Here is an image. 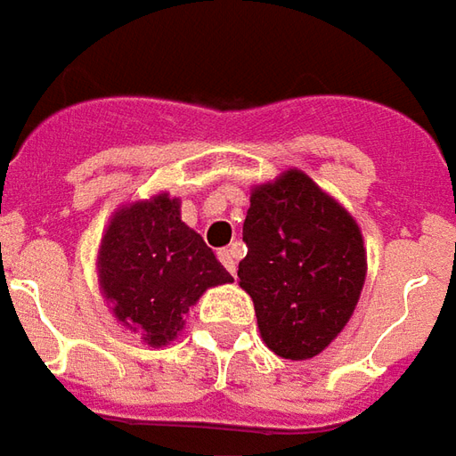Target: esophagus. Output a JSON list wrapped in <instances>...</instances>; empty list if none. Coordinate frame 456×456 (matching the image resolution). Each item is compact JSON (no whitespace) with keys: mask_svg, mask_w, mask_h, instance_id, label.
Wrapping results in <instances>:
<instances>
[{"mask_svg":"<svg viewBox=\"0 0 456 456\" xmlns=\"http://www.w3.org/2000/svg\"><path fill=\"white\" fill-rule=\"evenodd\" d=\"M218 260H221L223 267H225L228 273L235 274V270H238V260H235L233 248H223V250H218Z\"/></svg>","mask_w":456,"mask_h":456,"instance_id":"34e87169","label":"esophagus"}]
</instances>
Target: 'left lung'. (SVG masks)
<instances>
[{
  "label": "left lung",
  "instance_id": "obj_1",
  "mask_svg": "<svg viewBox=\"0 0 456 456\" xmlns=\"http://www.w3.org/2000/svg\"><path fill=\"white\" fill-rule=\"evenodd\" d=\"M243 240L238 277L267 348L292 361L322 354L348 324L366 282L354 216L305 171L289 169L253 189Z\"/></svg>",
  "mask_w": 456,
  "mask_h": 456
}]
</instances>
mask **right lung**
Returning <instances> with one entry per match:
<instances>
[{
    "mask_svg": "<svg viewBox=\"0 0 456 456\" xmlns=\"http://www.w3.org/2000/svg\"><path fill=\"white\" fill-rule=\"evenodd\" d=\"M98 277L112 314L150 346L179 337L183 316L208 287L233 282L169 193L115 211L100 240Z\"/></svg>",
    "mask_w": 456,
    "mask_h": 456,
    "instance_id": "right-lung-1",
    "label": "right lung"
}]
</instances>
